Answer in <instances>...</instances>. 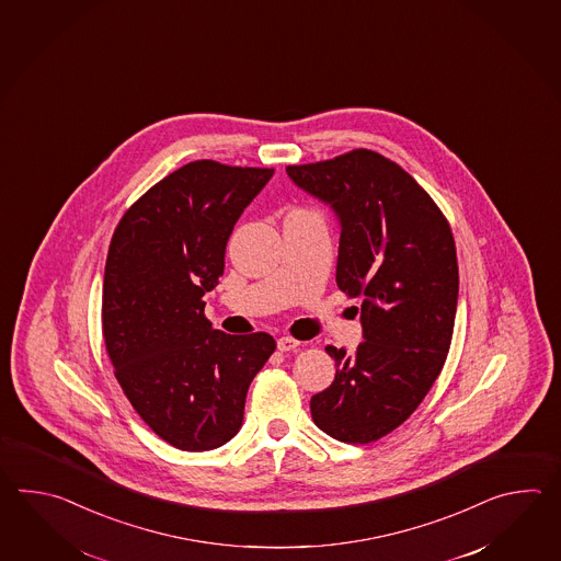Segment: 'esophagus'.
Returning <instances> with one entry per match:
<instances>
[{"mask_svg": "<svg viewBox=\"0 0 561 561\" xmlns=\"http://www.w3.org/2000/svg\"><path fill=\"white\" fill-rule=\"evenodd\" d=\"M276 346H278V351L288 353V351H297L298 346H300V341L293 339V336H280V339L276 341Z\"/></svg>", "mask_w": 561, "mask_h": 561, "instance_id": "esophagus-1", "label": "esophagus"}]
</instances>
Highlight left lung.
<instances>
[{"instance_id":"8db88e82","label":"left lung","mask_w":561,"mask_h":561,"mask_svg":"<svg viewBox=\"0 0 561 561\" xmlns=\"http://www.w3.org/2000/svg\"><path fill=\"white\" fill-rule=\"evenodd\" d=\"M286 174L333 208L336 285L363 298L365 341L355 353L327 346L336 375L312 394L310 415L339 442H377L411 417L449 353L459 295L451 227L411 174L373 150L286 167Z\"/></svg>"}]
</instances>
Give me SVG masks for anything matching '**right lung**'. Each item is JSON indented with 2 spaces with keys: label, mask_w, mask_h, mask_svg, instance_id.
<instances>
[{
  "label": "right lung",
  "mask_w": 561,
  "mask_h": 561,
  "mask_svg": "<svg viewBox=\"0 0 561 561\" xmlns=\"http://www.w3.org/2000/svg\"><path fill=\"white\" fill-rule=\"evenodd\" d=\"M273 174L184 164L131 204L107 249V357L144 423L182 451L216 449L239 433L252 379L275 353L268 333L213 329L203 300L225 273L232 228Z\"/></svg>",
  "instance_id": "right-lung-1"
}]
</instances>
